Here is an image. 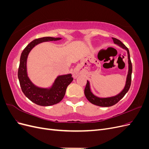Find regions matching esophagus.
Segmentation results:
<instances>
[{
    "instance_id": "34e87169",
    "label": "esophagus",
    "mask_w": 149,
    "mask_h": 149,
    "mask_svg": "<svg viewBox=\"0 0 149 149\" xmlns=\"http://www.w3.org/2000/svg\"><path fill=\"white\" fill-rule=\"evenodd\" d=\"M73 76H74V78H76L78 76V70H76V69H75L74 70V73H73Z\"/></svg>"
}]
</instances>
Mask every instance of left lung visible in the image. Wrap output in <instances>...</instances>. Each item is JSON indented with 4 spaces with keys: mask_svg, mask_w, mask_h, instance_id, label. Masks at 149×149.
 <instances>
[{
    "mask_svg": "<svg viewBox=\"0 0 149 149\" xmlns=\"http://www.w3.org/2000/svg\"><path fill=\"white\" fill-rule=\"evenodd\" d=\"M112 38L113 40L114 44L118 45L119 47L125 49V50L127 53L128 72H127V77H126L125 84L123 89L122 90L119 94H116V95L113 96L101 97H98L96 96L95 94H94V93L92 92L91 86H90V83L88 80H87V83H86V87L84 89V94H85L86 97L87 98V100L93 104L98 106H101V107H109L116 104V103H118L121 99L125 96V94L127 93V91H129V89L130 88V84H131L132 66L131 61H130L129 49L125 46V45H124L123 43H122L119 40L115 38Z\"/></svg>",
    "mask_w": 149,
    "mask_h": 149,
    "instance_id": "obj_1",
    "label": "left lung"
}]
</instances>
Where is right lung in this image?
<instances>
[{
	"instance_id": "1",
	"label": "right lung",
	"mask_w": 149,
	"mask_h": 149,
	"mask_svg": "<svg viewBox=\"0 0 149 149\" xmlns=\"http://www.w3.org/2000/svg\"><path fill=\"white\" fill-rule=\"evenodd\" d=\"M61 38L43 37L35 39L30 42L22 52L20 65L18 71V78L22 92L28 99L36 104L42 106H49L60 102L64 97L66 88L73 80L71 74L60 75L57 76L50 87H38L33 83L27 73L28 56L30 51L37 45L47 42L58 41Z\"/></svg>"
}]
</instances>
